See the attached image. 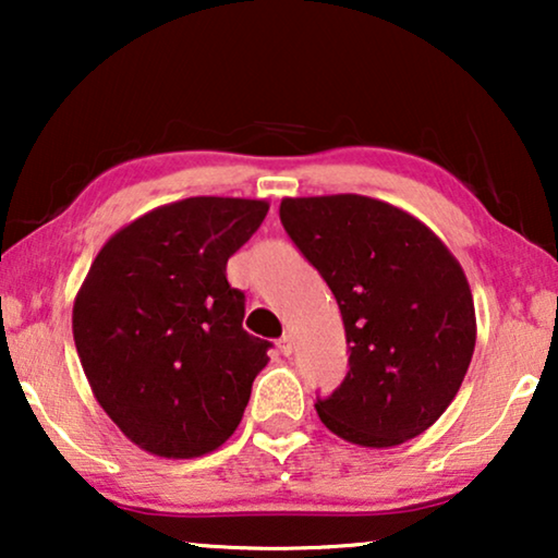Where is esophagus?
Wrapping results in <instances>:
<instances>
[{
	"mask_svg": "<svg viewBox=\"0 0 558 558\" xmlns=\"http://www.w3.org/2000/svg\"><path fill=\"white\" fill-rule=\"evenodd\" d=\"M277 348L281 350V355H292V350H294L292 335H281V338L277 340Z\"/></svg>",
	"mask_w": 558,
	"mask_h": 558,
	"instance_id": "obj_1",
	"label": "esophagus"
}]
</instances>
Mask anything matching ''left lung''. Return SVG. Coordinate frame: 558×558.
<instances>
[{
    "label": "left lung",
    "mask_w": 558,
    "mask_h": 558,
    "mask_svg": "<svg viewBox=\"0 0 558 558\" xmlns=\"http://www.w3.org/2000/svg\"><path fill=\"white\" fill-rule=\"evenodd\" d=\"M279 218L345 325L350 371L317 399L319 422L373 449L418 437L452 403L475 350L460 262L422 220L376 197H284Z\"/></svg>",
    "instance_id": "obj_1"
}]
</instances>
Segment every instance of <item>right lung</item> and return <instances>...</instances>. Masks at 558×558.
<instances>
[{"mask_svg":"<svg viewBox=\"0 0 558 558\" xmlns=\"http://www.w3.org/2000/svg\"><path fill=\"white\" fill-rule=\"evenodd\" d=\"M269 213L266 201L185 197L104 243L73 304L90 391L144 452L190 460L241 424L271 345L243 330L246 296L226 264Z\"/></svg>","mask_w":558,"mask_h":558,"instance_id":"obj_1","label":"right lung"}]
</instances>
